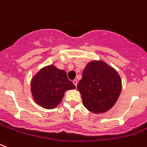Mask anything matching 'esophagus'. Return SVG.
Returning a JSON list of instances; mask_svg holds the SVG:
<instances>
[{
  "instance_id": "esophagus-1",
  "label": "esophagus",
  "mask_w": 147,
  "mask_h": 147,
  "mask_svg": "<svg viewBox=\"0 0 147 147\" xmlns=\"http://www.w3.org/2000/svg\"><path fill=\"white\" fill-rule=\"evenodd\" d=\"M72 82H73L74 85H75L76 87H77V85H78V81H77V80H76V79L73 80V81H72Z\"/></svg>"
}]
</instances>
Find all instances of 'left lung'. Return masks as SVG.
<instances>
[{"label": "left lung", "instance_id": "8db88e82", "mask_svg": "<svg viewBox=\"0 0 147 147\" xmlns=\"http://www.w3.org/2000/svg\"><path fill=\"white\" fill-rule=\"evenodd\" d=\"M77 89L89 111L105 113L115 105L120 95L121 78L106 62L93 60L85 66Z\"/></svg>", "mask_w": 147, "mask_h": 147}]
</instances>
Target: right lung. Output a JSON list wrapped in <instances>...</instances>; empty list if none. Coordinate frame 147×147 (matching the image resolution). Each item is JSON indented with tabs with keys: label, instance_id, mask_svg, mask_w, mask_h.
<instances>
[{
	"label": "right lung",
	"instance_id": "add662e5",
	"mask_svg": "<svg viewBox=\"0 0 147 147\" xmlns=\"http://www.w3.org/2000/svg\"><path fill=\"white\" fill-rule=\"evenodd\" d=\"M76 89L68 79L66 71L55 65H48L39 70L30 81V92L38 105L45 109H54L60 104L65 92Z\"/></svg>",
	"mask_w": 147,
	"mask_h": 147
}]
</instances>
